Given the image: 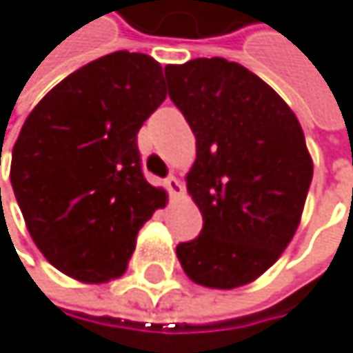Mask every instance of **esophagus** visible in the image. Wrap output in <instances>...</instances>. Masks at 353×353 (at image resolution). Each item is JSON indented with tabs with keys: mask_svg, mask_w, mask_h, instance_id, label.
<instances>
[{
	"mask_svg": "<svg viewBox=\"0 0 353 353\" xmlns=\"http://www.w3.org/2000/svg\"><path fill=\"white\" fill-rule=\"evenodd\" d=\"M166 189L170 191V196H181L183 193V185L176 176H168L166 179Z\"/></svg>",
	"mask_w": 353,
	"mask_h": 353,
	"instance_id": "34e87169",
	"label": "esophagus"
}]
</instances>
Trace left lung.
Returning <instances> with one entry per match:
<instances>
[{
    "label": "left lung",
    "mask_w": 353,
    "mask_h": 353,
    "mask_svg": "<svg viewBox=\"0 0 353 353\" xmlns=\"http://www.w3.org/2000/svg\"><path fill=\"white\" fill-rule=\"evenodd\" d=\"M196 134L187 189L204 225L181 242L185 274L208 288L256 280L292 240L314 176L296 115L259 75L225 59L164 67Z\"/></svg>",
    "instance_id": "8db88e82"
}]
</instances>
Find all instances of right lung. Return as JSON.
Returning <instances> with one entry per match:
<instances>
[{"label": "right lung", "instance_id": "1", "mask_svg": "<svg viewBox=\"0 0 353 353\" xmlns=\"http://www.w3.org/2000/svg\"><path fill=\"white\" fill-rule=\"evenodd\" d=\"M164 99L160 63L119 50L65 77L29 113L10 181L33 242L63 274L88 284L119 278L139 229L166 206L137 145Z\"/></svg>", "mask_w": 353, "mask_h": 353}]
</instances>
